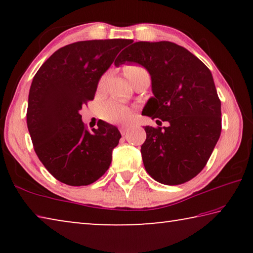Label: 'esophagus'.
Instances as JSON below:
<instances>
[{
    "instance_id": "obj_1",
    "label": "esophagus",
    "mask_w": 253,
    "mask_h": 253,
    "mask_svg": "<svg viewBox=\"0 0 253 253\" xmlns=\"http://www.w3.org/2000/svg\"><path fill=\"white\" fill-rule=\"evenodd\" d=\"M119 130H121L122 135H125V134H127V131H128V127L127 126H121Z\"/></svg>"
}]
</instances>
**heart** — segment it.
<instances>
[{"label": "heart", "instance_id": "b5f03b06", "mask_svg": "<svg viewBox=\"0 0 253 253\" xmlns=\"http://www.w3.org/2000/svg\"><path fill=\"white\" fill-rule=\"evenodd\" d=\"M144 72H146V70L140 66L131 65V66H127L125 68V74L131 84L134 83L137 77L144 74ZM108 76H109L108 72H106V74H104L100 77L99 81H98V89H102L105 87L107 79H108ZM101 115H102V118L107 122L124 123V122L129 121V118L131 117V110L128 108L127 106L121 104V102L111 100L109 102H107V104L102 107Z\"/></svg>", "mask_w": 253, "mask_h": 253}]
</instances>
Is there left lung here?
<instances>
[{"mask_svg": "<svg viewBox=\"0 0 253 253\" xmlns=\"http://www.w3.org/2000/svg\"><path fill=\"white\" fill-rule=\"evenodd\" d=\"M127 45L115 66L138 63L149 72L154 97L142 115L169 124L145 127V169L166 185L185 183L204 169L221 135V101L211 71L173 42L129 40Z\"/></svg>", "mask_w": 253, "mask_h": 253, "instance_id": "1", "label": "left lung"}]
</instances>
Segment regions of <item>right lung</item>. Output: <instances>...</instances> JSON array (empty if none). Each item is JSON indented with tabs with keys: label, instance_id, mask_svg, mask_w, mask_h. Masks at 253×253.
Returning a JSON list of instances; mask_svg holds the SVG:
<instances>
[{
	"label": "right lung",
	"instance_id": "obj_1",
	"mask_svg": "<svg viewBox=\"0 0 253 253\" xmlns=\"http://www.w3.org/2000/svg\"><path fill=\"white\" fill-rule=\"evenodd\" d=\"M129 40L79 41L60 48L40 67L29 92L27 124L38 157L58 181L89 185L109 169L118 128L98 122L92 132L80 109Z\"/></svg>",
	"mask_w": 253,
	"mask_h": 253
}]
</instances>
